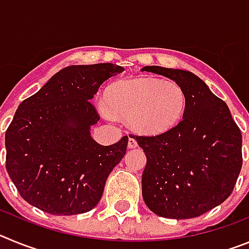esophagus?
I'll return each instance as SVG.
<instances>
[{
	"mask_svg": "<svg viewBox=\"0 0 249 249\" xmlns=\"http://www.w3.org/2000/svg\"><path fill=\"white\" fill-rule=\"evenodd\" d=\"M137 146H138L137 140H136V138H133V137H129L128 138V147H129V148H135V147H137Z\"/></svg>",
	"mask_w": 249,
	"mask_h": 249,
	"instance_id": "obj_1",
	"label": "esophagus"
}]
</instances>
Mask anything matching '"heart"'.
I'll list each match as a JSON object with an SVG mask.
<instances>
[{"instance_id":"b5f03b06","label":"heart","mask_w":249,"mask_h":249,"mask_svg":"<svg viewBox=\"0 0 249 249\" xmlns=\"http://www.w3.org/2000/svg\"><path fill=\"white\" fill-rule=\"evenodd\" d=\"M106 116L126 118L136 131L156 135L176 126L184 113L187 94L181 85L155 78H137L114 85L107 93Z\"/></svg>"}]
</instances>
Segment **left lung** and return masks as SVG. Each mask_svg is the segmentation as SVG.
<instances>
[{
  "instance_id": "left-lung-1",
  "label": "left lung",
  "mask_w": 249,
  "mask_h": 249,
  "mask_svg": "<svg viewBox=\"0 0 249 249\" xmlns=\"http://www.w3.org/2000/svg\"><path fill=\"white\" fill-rule=\"evenodd\" d=\"M142 71L175 81L187 94L178 124L160 135H133L147 157L144 203L160 217L195 218L226 201L236 186L243 160L241 129L226 102L192 72L160 66Z\"/></svg>"
}]
</instances>
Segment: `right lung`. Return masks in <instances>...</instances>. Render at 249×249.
Segmentation results:
<instances>
[{"label": "right lung", "mask_w": 249, "mask_h": 249, "mask_svg": "<svg viewBox=\"0 0 249 249\" xmlns=\"http://www.w3.org/2000/svg\"><path fill=\"white\" fill-rule=\"evenodd\" d=\"M113 63L68 66L18 106L6 136V169L21 197L43 212L86 213L97 206L107 177L126 155L128 137L102 146L89 128L100 121L91 103Z\"/></svg>", "instance_id": "add662e5"}]
</instances>
